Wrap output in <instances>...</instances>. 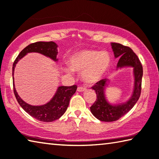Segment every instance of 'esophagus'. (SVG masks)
Segmentation results:
<instances>
[{
  "instance_id": "esophagus-1",
  "label": "esophagus",
  "mask_w": 159,
  "mask_h": 159,
  "mask_svg": "<svg viewBox=\"0 0 159 159\" xmlns=\"http://www.w3.org/2000/svg\"><path fill=\"white\" fill-rule=\"evenodd\" d=\"M85 90H86V87H77V91H80V92H82V91H84Z\"/></svg>"
}]
</instances>
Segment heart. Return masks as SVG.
I'll return each instance as SVG.
<instances>
[{"instance_id": "obj_1", "label": "heart", "mask_w": 159, "mask_h": 159, "mask_svg": "<svg viewBox=\"0 0 159 159\" xmlns=\"http://www.w3.org/2000/svg\"><path fill=\"white\" fill-rule=\"evenodd\" d=\"M111 59L106 52L96 50H81L72 54L69 58L71 68L82 71V79L88 84L98 82L109 68ZM70 71V69H67Z\"/></svg>"}]
</instances>
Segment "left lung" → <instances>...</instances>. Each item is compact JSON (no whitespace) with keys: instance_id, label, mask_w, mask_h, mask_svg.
I'll use <instances>...</instances> for the list:
<instances>
[{"instance_id":"1","label":"left lung","mask_w":159,"mask_h":159,"mask_svg":"<svg viewBox=\"0 0 159 159\" xmlns=\"http://www.w3.org/2000/svg\"><path fill=\"white\" fill-rule=\"evenodd\" d=\"M115 58H120L117 63V68L124 66H132L134 68L135 87L133 96L126 103L111 105L106 101L104 95V89L107 80L102 79L96 83L92 89L96 91V100L90 109L93 116L102 121H115L122 117L132 109L140 96L143 78V66L140 60L129 47L121 44L111 43Z\"/></svg>"}]
</instances>
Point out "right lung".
Segmentation results:
<instances>
[{
  "mask_svg": "<svg viewBox=\"0 0 159 159\" xmlns=\"http://www.w3.org/2000/svg\"><path fill=\"white\" fill-rule=\"evenodd\" d=\"M29 52H38L47 57L57 61V45L54 42H36L31 43L22 50L19 53L13 63L12 66V78L14 80V70L16 63L19 59ZM77 85H72L70 87L61 86L58 88V90L51 101L41 106H33L21 100L16 93L13 83L14 93L16 99L20 106L33 117L38 120L44 122H51L59 119L62 116L68 107L70 100L77 90Z\"/></svg>",
  "mask_w": 159,
  "mask_h": 159,
  "instance_id": "obj_1",
  "label": "right lung"
}]
</instances>
